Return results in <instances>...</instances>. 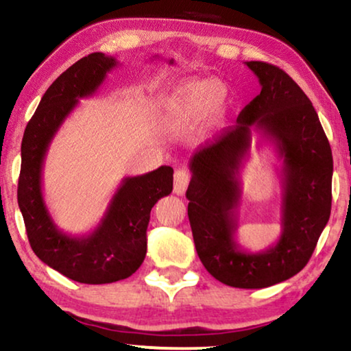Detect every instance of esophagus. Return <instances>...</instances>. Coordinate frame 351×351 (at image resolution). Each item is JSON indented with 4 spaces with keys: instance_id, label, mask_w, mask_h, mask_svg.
Masks as SVG:
<instances>
[{
    "instance_id": "1",
    "label": "esophagus",
    "mask_w": 351,
    "mask_h": 351,
    "mask_svg": "<svg viewBox=\"0 0 351 351\" xmlns=\"http://www.w3.org/2000/svg\"><path fill=\"white\" fill-rule=\"evenodd\" d=\"M191 181V175L186 170H178L175 173V194L184 195Z\"/></svg>"
}]
</instances>
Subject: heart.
<instances>
[{
    "label": "heart",
    "mask_w": 351,
    "mask_h": 351,
    "mask_svg": "<svg viewBox=\"0 0 351 351\" xmlns=\"http://www.w3.org/2000/svg\"><path fill=\"white\" fill-rule=\"evenodd\" d=\"M226 93L224 83L217 78L181 82L158 104V125L167 133H186L197 125L212 128L224 115Z\"/></svg>",
    "instance_id": "b5f03b06"
}]
</instances>
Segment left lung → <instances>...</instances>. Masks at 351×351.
<instances>
[{"label": "left lung", "instance_id": "8db88e82", "mask_svg": "<svg viewBox=\"0 0 351 351\" xmlns=\"http://www.w3.org/2000/svg\"><path fill=\"white\" fill-rule=\"evenodd\" d=\"M261 91L212 147L191 158L186 193L195 250L219 282L263 289L295 276L308 263L332 202V151L311 101L276 65L245 62ZM275 146L283 160L282 236L266 251L237 244L241 197L240 168L250 153L251 132Z\"/></svg>", "mask_w": 351, "mask_h": 351}]
</instances>
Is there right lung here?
<instances>
[{
  "label": "right lung",
  "instance_id": "add662e5",
  "mask_svg": "<svg viewBox=\"0 0 351 351\" xmlns=\"http://www.w3.org/2000/svg\"><path fill=\"white\" fill-rule=\"evenodd\" d=\"M117 65L114 56L102 53H93L70 65L41 97L21 147L17 202L32 250L43 263L82 284H109L132 276L146 256L151 210L173 189V168L168 165L127 176L97 226L83 236L59 230L46 207L43 165L49 144L80 99L95 95Z\"/></svg>",
  "mask_w": 351,
  "mask_h": 351
}]
</instances>
